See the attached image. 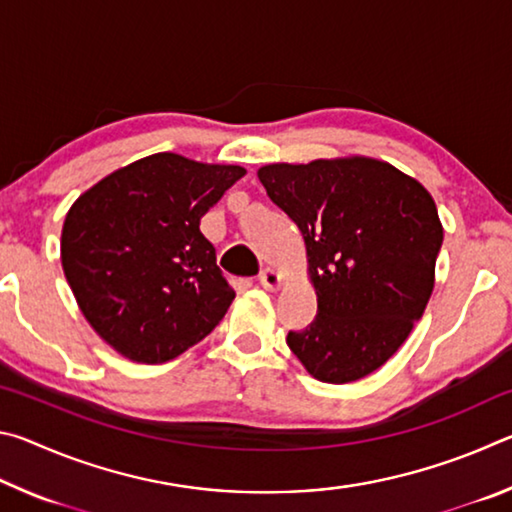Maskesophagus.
Masks as SVG:
<instances>
[{
	"label": "esophagus",
	"mask_w": 512,
	"mask_h": 512,
	"mask_svg": "<svg viewBox=\"0 0 512 512\" xmlns=\"http://www.w3.org/2000/svg\"><path fill=\"white\" fill-rule=\"evenodd\" d=\"M257 282H259V284H262V287H264V289H268V291H273V289H277V287H280L282 277H280V273H277V271H273V268H264V271L257 275Z\"/></svg>",
	"instance_id": "esophagus-1"
}]
</instances>
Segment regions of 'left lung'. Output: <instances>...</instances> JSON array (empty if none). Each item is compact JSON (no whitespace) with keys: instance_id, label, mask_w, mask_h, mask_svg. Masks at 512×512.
<instances>
[{"instance_id":"left-lung-1","label":"left lung","mask_w":512,"mask_h":512,"mask_svg":"<svg viewBox=\"0 0 512 512\" xmlns=\"http://www.w3.org/2000/svg\"><path fill=\"white\" fill-rule=\"evenodd\" d=\"M259 183L305 239L318 311L287 345L325 384L363 379L400 350L436 282L443 223L418 180L366 155L275 162Z\"/></svg>"}]
</instances>
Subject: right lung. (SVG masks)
Here are the masks:
<instances>
[{
	"instance_id": "add662e5",
	"label": "right lung",
	"mask_w": 512,
	"mask_h": 512,
	"mask_svg": "<svg viewBox=\"0 0 512 512\" xmlns=\"http://www.w3.org/2000/svg\"><path fill=\"white\" fill-rule=\"evenodd\" d=\"M246 176L237 164L153 153L69 207L60 262L90 327L121 357L164 363L203 341L235 300L201 219Z\"/></svg>"
}]
</instances>
